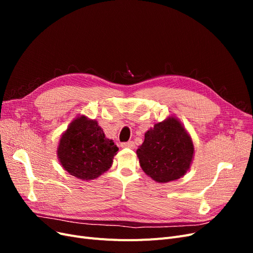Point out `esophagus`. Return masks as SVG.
Instances as JSON below:
<instances>
[{
  "label": "esophagus",
  "mask_w": 253,
  "mask_h": 253,
  "mask_svg": "<svg viewBox=\"0 0 253 253\" xmlns=\"http://www.w3.org/2000/svg\"><path fill=\"white\" fill-rule=\"evenodd\" d=\"M121 147L122 148H126V149H134L135 148V144H134L133 141H127V142L121 143Z\"/></svg>",
  "instance_id": "34e87169"
}]
</instances>
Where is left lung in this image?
<instances>
[{"label":"left lung","mask_w":253,"mask_h":253,"mask_svg":"<svg viewBox=\"0 0 253 253\" xmlns=\"http://www.w3.org/2000/svg\"><path fill=\"white\" fill-rule=\"evenodd\" d=\"M143 172L159 183L181 178L194 158L192 137L176 116L157 122L136 151Z\"/></svg>","instance_id":"8db88e82"}]
</instances>
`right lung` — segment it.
Wrapping results in <instances>:
<instances>
[{"label": "right lung", "mask_w": 253, "mask_h": 253, "mask_svg": "<svg viewBox=\"0 0 253 253\" xmlns=\"http://www.w3.org/2000/svg\"><path fill=\"white\" fill-rule=\"evenodd\" d=\"M118 147L106 138L96 119L78 115L61 134L57 157L63 169L82 180H93L108 171Z\"/></svg>", "instance_id": "obj_1"}]
</instances>
